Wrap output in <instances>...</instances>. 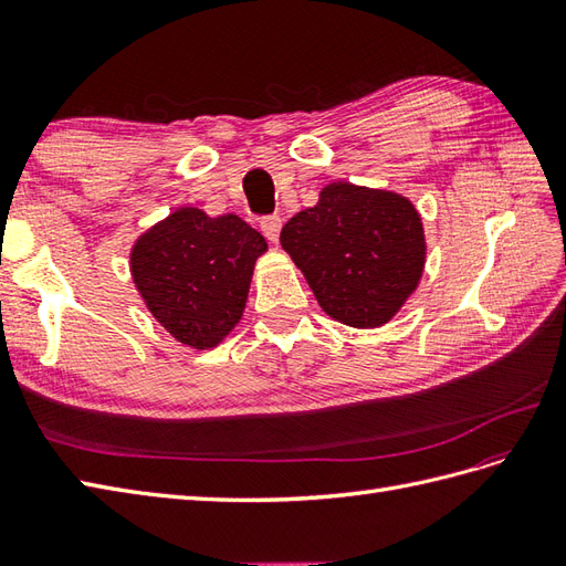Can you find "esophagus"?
<instances>
[{"label": "esophagus", "instance_id": "esophagus-1", "mask_svg": "<svg viewBox=\"0 0 566 566\" xmlns=\"http://www.w3.org/2000/svg\"><path fill=\"white\" fill-rule=\"evenodd\" d=\"M260 229H263V234L268 237V241L277 243L280 239V231H282V217L280 214H268L260 220Z\"/></svg>", "mask_w": 566, "mask_h": 566}]
</instances>
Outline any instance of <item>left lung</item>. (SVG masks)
Segmentation results:
<instances>
[{
	"mask_svg": "<svg viewBox=\"0 0 566 566\" xmlns=\"http://www.w3.org/2000/svg\"><path fill=\"white\" fill-rule=\"evenodd\" d=\"M280 241L321 308L358 329L392 321L426 265L423 222L413 202L349 181L327 184L313 208L284 224Z\"/></svg>",
	"mask_w": 566,
	"mask_h": 566,
	"instance_id": "8db88e82",
	"label": "left lung"
}]
</instances>
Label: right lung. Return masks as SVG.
Segmentation results:
<instances>
[{"label":"right lung","instance_id":"add662e5","mask_svg":"<svg viewBox=\"0 0 566 566\" xmlns=\"http://www.w3.org/2000/svg\"><path fill=\"white\" fill-rule=\"evenodd\" d=\"M265 239L237 214L174 210L138 237L132 274L145 306L169 335L214 349L241 321Z\"/></svg>","mask_w":566,"mask_h":566}]
</instances>
